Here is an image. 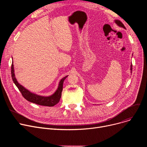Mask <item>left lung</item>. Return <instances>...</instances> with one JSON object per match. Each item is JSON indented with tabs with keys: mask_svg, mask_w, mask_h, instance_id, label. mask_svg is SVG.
I'll list each match as a JSON object with an SVG mask.
<instances>
[{
	"mask_svg": "<svg viewBox=\"0 0 147 147\" xmlns=\"http://www.w3.org/2000/svg\"><path fill=\"white\" fill-rule=\"evenodd\" d=\"M114 22H115V24H116L118 26H119V27H122V28H123L126 29V27H125L124 25H123V23H122L120 21L116 20L114 21ZM132 64H131V65H130V73H132Z\"/></svg>",
	"mask_w": 147,
	"mask_h": 147,
	"instance_id": "1",
	"label": "left lung"
}]
</instances>
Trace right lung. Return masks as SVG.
<instances>
[{
	"label": "right lung",
	"mask_w": 147,
	"mask_h": 147,
	"mask_svg": "<svg viewBox=\"0 0 147 147\" xmlns=\"http://www.w3.org/2000/svg\"><path fill=\"white\" fill-rule=\"evenodd\" d=\"M11 76L12 79L15 83V85L18 88L19 90L21 92L22 95L23 96L26 100L28 101L33 102L34 104H36L37 105H40L43 106H48V107H53L57 104L61 97V93L63 91V83L65 79L67 78L68 76H65L59 82V84L57 89L54 93L49 96H42L36 94L33 92H30L26 88L22 86L21 84H20L17 79L15 78V73H14V67L13 64V61L11 65Z\"/></svg>",
	"instance_id": "add662e5"
}]
</instances>
